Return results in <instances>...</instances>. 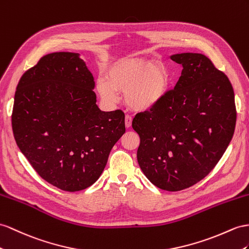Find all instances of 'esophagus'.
<instances>
[{
	"label": "esophagus",
	"instance_id": "obj_1",
	"mask_svg": "<svg viewBox=\"0 0 249 249\" xmlns=\"http://www.w3.org/2000/svg\"><path fill=\"white\" fill-rule=\"evenodd\" d=\"M131 122H132V118L129 116V114H126V116H125V126L127 127V128L131 126Z\"/></svg>",
	"mask_w": 249,
	"mask_h": 249
}]
</instances>
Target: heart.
Here are the masks:
<instances>
[{"instance_id": "heart-1", "label": "heart", "mask_w": 249, "mask_h": 249, "mask_svg": "<svg viewBox=\"0 0 249 249\" xmlns=\"http://www.w3.org/2000/svg\"><path fill=\"white\" fill-rule=\"evenodd\" d=\"M169 83V73L164 66L147 60L125 59L113 64L107 80H98L97 89L108 103H114L120 92L125 94L126 104L131 109L146 111L161 103Z\"/></svg>"}]
</instances>
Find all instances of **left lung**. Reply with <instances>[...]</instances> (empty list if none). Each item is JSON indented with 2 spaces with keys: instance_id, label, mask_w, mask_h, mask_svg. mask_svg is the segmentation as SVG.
<instances>
[{
  "instance_id": "8db88e82",
  "label": "left lung",
  "mask_w": 249,
  "mask_h": 249,
  "mask_svg": "<svg viewBox=\"0 0 249 249\" xmlns=\"http://www.w3.org/2000/svg\"><path fill=\"white\" fill-rule=\"evenodd\" d=\"M170 59L183 70L160 104L140 112L132 128L140 136L138 163L157 187L179 191L212 171L231 143L235 121L234 92L227 75L201 53Z\"/></svg>"
}]
</instances>
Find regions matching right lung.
Instances as JSON below:
<instances>
[{
	"mask_svg": "<svg viewBox=\"0 0 249 249\" xmlns=\"http://www.w3.org/2000/svg\"><path fill=\"white\" fill-rule=\"evenodd\" d=\"M79 53L44 55L17 86L11 124L22 154L42 179L74 193L97 181L125 132L122 110L101 111Z\"/></svg>",
	"mask_w": 249,
	"mask_h": 249,
	"instance_id": "1",
	"label": "right lung"
}]
</instances>
